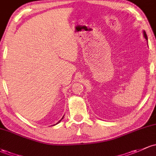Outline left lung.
<instances>
[{"mask_svg":"<svg viewBox=\"0 0 156 156\" xmlns=\"http://www.w3.org/2000/svg\"><path fill=\"white\" fill-rule=\"evenodd\" d=\"M144 36L145 39H146V40H147V34H146L145 31H144Z\"/></svg>","mask_w":156,"mask_h":156,"instance_id":"1","label":"left lung"}]
</instances>
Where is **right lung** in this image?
Here are the masks:
<instances>
[{
    "instance_id": "add662e5",
    "label": "right lung",
    "mask_w": 156,
    "mask_h": 156,
    "mask_svg": "<svg viewBox=\"0 0 156 156\" xmlns=\"http://www.w3.org/2000/svg\"><path fill=\"white\" fill-rule=\"evenodd\" d=\"M62 119H63V118H62V119H61V120H59V121H58L57 123H59V122H60V121H61V120H62ZM57 123H56V124H57ZM53 126H54V125H53Z\"/></svg>"
}]
</instances>
